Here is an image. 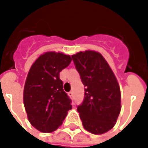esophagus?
Here are the masks:
<instances>
[{
	"label": "esophagus",
	"mask_w": 148,
	"mask_h": 148,
	"mask_svg": "<svg viewBox=\"0 0 148 148\" xmlns=\"http://www.w3.org/2000/svg\"><path fill=\"white\" fill-rule=\"evenodd\" d=\"M73 95H74L73 91H70V92H69V95L70 96V98H73Z\"/></svg>",
	"instance_id": "1"
}]
</instances>
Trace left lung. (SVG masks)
Returning <instances> with one entry per match:
<instances>
[{"label": "left lung", "mask_w": 148, "mask_h": 148, "mask_svg": "<svg viewBox=\"0 0 148 148\" xmlns=\"http://www.w3.org/2000/svg\"><path fill=\"white\" fill-rule=\"evenodd\" d=\"M84 85V99L78 105L84 129L102 134L114 126L121 111L120 87L103 56L94 51L72 56Z\"/></svg>", "instance_id": "obj_1"}]
</instances>
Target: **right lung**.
<instances>
[{
    "mask_svg": "<svg viewBox=\"0 0 148 148\" xmlns=\"http://www.w3.org/2000/svg\"><path fill=\"white\" fill-rule=\"evenodd\" d=\"M71 61L69 55L49 52L41 55L29 70L24 87V106L30 123L41 132L56 130L72 108L59 76Z\"/></svg>",
    "mask_w": 148,
    "mask_h": 148,
    "instance_id": "obj_1",
    "label": "right lung"
}]
</instances>
